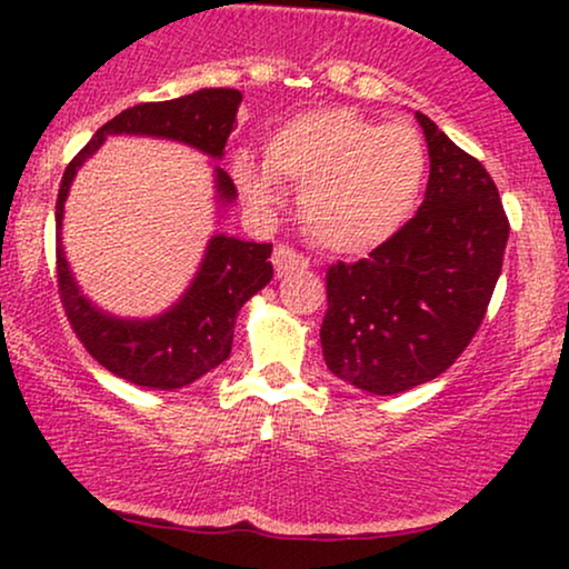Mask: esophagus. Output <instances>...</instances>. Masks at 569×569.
<instances>
[{"instance_id": "obj_1", "label": "esophagus", "mask_w": 569, "mask_h": 569, "mask_svg": "<svg viewBox=\"0 0 569 569\" xmlns=\"http://www.w3.org/2000/svg\"><path fill=\"white\" fill-rule=\"evenodd\" d=\"M271 263H274L277 277H284V274H290V271L308 269L310 261L302 253L295 251V248H290V246H277L274 248V256H271Z\"/></svg>"}]
</instances>
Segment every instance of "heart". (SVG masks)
I'll return each mask as SVG.
<instances>
[{"label":"heart","instance_id":"1","mask_svg":"<svg viewBox=\"0 0 569 569\" xmlns=\"http://www.w3.org/2000/svg\"><path fill=\"white\" fill-rule=\"evenodd\" d=\"M232 176L259 209L277 204L279 183L300 186V214L316 243L368 253L415 214L427 181V147L409 123L380 127L355 108H316L267 139L263 162L238 152Z\"/></svg>","mask_w":569,"mask_h":569}]
</instances>
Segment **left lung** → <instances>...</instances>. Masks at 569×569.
<instances>
[{
	"label": "left lung",
	"instance_id": "1",
	"mask_svg": "<svg viewBox=\"0 0 569 569\" xmlns=\"http://www.w3.org/2000/svg\"><path fill=\"white\" fill-rule=\"evenodd\" d=\"M430 181L417 214L368 259L326 271L323 360L362 391L391 396L438 378L485 321L510 222L492 176L417 113Z\"/></svg>",
	"mask_w": 569,
	"mask_h": 569
}]
</instances>
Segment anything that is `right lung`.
I'll return each instance as SVG.
<instances>
[{"label": "right lung", "mask_w": 569, "mask_h": 569, "mask_svg": "<svg viewBox=\"0 0 569 569\" xmlns=\"http://www.w3.org/2000/svg\"><path fill=\"white\" fill-rule=\"evenodd\" d=\"M240 100L243 96L232 88H204L176 100L127 108L96 131V137L74 154L61 178L57 199V282L61 306L84 349L106 370L134 386L170 391L193 383L228 360L238 310L274 277L269 261L271 243L214 236L209 240L197 277L173 308L150 321L116 318L84 298L64 259L61 220H64L69 186L74 181L77 168L106 142L108 134L176 139L220 160ZM214 181L220 201L236 199V183L222 168H214Z\"/></svg>", "instance_id": "add662e5"}]
</instances>
